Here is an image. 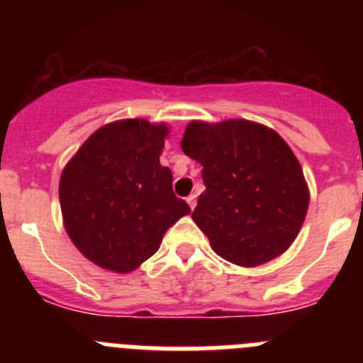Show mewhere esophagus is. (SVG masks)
Masks as SVG:
<instances>
[{"mask_svg": "<svg viewBox=\"0 0 363 363\" xmlns=\"http://www.w3.org/2000/svg\"><path fill=\"white\" fill-rule=\"evenodd\" d=\"M186 202H188V205H189V208H195L196 207V196L195 195H189L188 199H186Z\"/></svg>", "mask_w": 363, "mask_h": 363, "instance_id": "esophagus-1", "label": "esophagus"}]
</instances>
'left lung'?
<instances>
[{
    "label": "left lung",
    "instance_id": "8db88e82",
    "mask_svg": "<svg viewBox=\"0 0 363 363\" xmlns=\"http://www.w3.org/2000/svg\"><path fill=\"white\" fill-rule=\"evenodd\" d=\"M181 147L203 167L205 191L191 218L214 252L239 267H258L294 244L309 188L277 131L246 119L191 121Z\"/></svg>",
    "mask_w": 363,
    "mask_h": 363
}]
</instances>
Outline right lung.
Masks as SVG:
<instances>
[{
  "label": "right lung",
  "mask_w": 363,
  "mask_h": 363,
  "mask_svg": "<svg viewBox=\"0 0 363 363\" xmlns=\"http://www.w3.org/2000/svg\"><path fill=\"white\" fill-rule=\"evenodd\" d=\"M164 123L121 119L98 128L60 179L63 225L75 247L101 269L128 274L160 250L164 232L191 208L160 163Z\"/></svg>",
  "instance_id": "1"
}]
</instances>
